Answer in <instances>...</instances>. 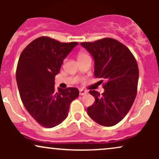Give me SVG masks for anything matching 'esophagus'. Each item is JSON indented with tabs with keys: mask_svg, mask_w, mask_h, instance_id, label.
I'll list each match as a JSON object with an SVG mask.
<instances>
[{
	"mask_svg": "<svg viewBox=\"0 0 159 159\" xmlns=\"http://www.w3.org/2000/svg\"><path fill=\"white\" fill-rule=\"evenodd\" d=\"M87 93V91L85 90H83V89H81V90H79V94L81 95V96H83V95H85Z\"/></svg>",
	"mask_w": 159,
	"mask_h": 159,
	"instance_id": "esophagus-1",
	"label": "esophagus"
}]
</instances>
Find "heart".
Here are the masks:
<instances>
[{
	"label": "heart",
	"instance_id": "heart-1",
	"mask_svg": "<svg viewBox=\"0 0 159 159\" xmlns=\"http://www.w3.org/2000/svg\"><path fill=\"white\" fill-rule=\"evenodd\" d=\"M87 57H89V56L87 55V54H86L85 52H80L78 54V60L83 59V58Z\"/></svg>",
	"mask_w": 159,
	"mask_h": 159
}]
</instances>
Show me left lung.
<instances>
[{"label": "left lung", "instance_id": "8db88e82", "mask_svg": "<svg viewBox=\"0 0 159 159\" xmlns=\"http://www.w3.org/2000/svg\"><path fill=\"white\" fill-rule=\"evenodd\" d=\"M81 45L94 59V75L102 78L105 92L90 90L95 102L87 107L93 120L103 126H113L125 117L137 95L139 70L129 48L112 38H104Z\"/></svg>", "mask_w": 159, "mask_h": 159}]
</instances>
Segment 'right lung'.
I'll use <instances>...</instances> for the list:
<instances>
[{
	"instance_id": "1",
	"label": "right lung",
	"mask_w": 159,
	"mask_h": 159,
	"mask_svg": "<svg viewBox=\"0 0 159 159\" xmlns=\"http://www.w3.org/2000/svg\"><path fill=\"white\" fill-rule=\"evenodd\" d=\"M77 42L61 43L41 36L23 50L16 69V81L24 106L45 128L61 124L67 117L69 105L79 95L75 87L54 90V78L63 60Z\"/></svg>"
}]
</instances>
